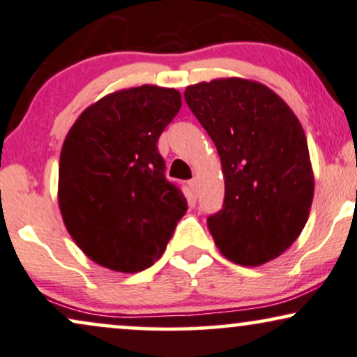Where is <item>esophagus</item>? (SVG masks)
<instances>
[{"label": "esophagus", "instance_id": "34e87169", "mask_svg": "<svg viewBox=\"0 0 357 357\" xmlns=\"http://www.w3.org/2000/svg\"><path fill=\"white\" fill-rule=\"evenodd\" d=\"M188 185H190L192 190L197 193V188H199V178H197V177H193V178L190 180V182H188Z\"/></svg>", "mask_w": 357, "mask_h": 357}]
</instances>
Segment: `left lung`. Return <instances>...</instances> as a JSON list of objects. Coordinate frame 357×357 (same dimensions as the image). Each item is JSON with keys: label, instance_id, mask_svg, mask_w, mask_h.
<instances>
[{"label": "left lung", "instance_id": "8db88e82", "mask_svg": "<svg viewBox=\"0 0 357 357\" xmlns=\"http://www.w3.org/2000/svg\"><path fill=\"white\" fill-rule=\"evenodd\" d=\"M183 98L217 147L223 208L206 225L230 261L259 266L300 236L314 193L305 130L270 87L241 77L188 86Z\"/></svg>", "mask_w": 357, "mask_h": 357}]
</instances>
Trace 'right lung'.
Segmentation results:
<instances>
[{"label":"right lung","mask_w":357,"mask_h":357,"mask_svg":"<svg viewBox=\"0 0 357 357\" xmlns=\"http://www.w3.org/2000/svg\"><path fill=\"white\" fill-rule=\"evenodd\" d=\"M182 105L180 92L140 86L89 105L66 135L59 158L61 215L79 248L100 266H152L187 212L165 178L157 140Z\"/></svg>","instance_id":"right-lung-1"}]
</instances>
